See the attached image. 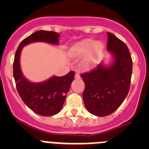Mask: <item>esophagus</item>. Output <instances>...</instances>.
<instances>
[{
  "label": "esophagus",
  "mask_w": 149,
  "mask_h": 149,
  "mask_svg": "<svg viewBox=\"0 0 149 149\" xmlns=\"http://www.w3.org/2000/svg\"><path fill=\"white\" fill-rule=\"evenodd\" d=\"M74 77H75L76 79H80V78H81V75H80V74H79V73H76L75 75H74Z\"/></svg>",
  "instance_id": "1"
}]
</instances>
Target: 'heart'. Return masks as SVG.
Masks as SVG:
<instances>
[{
  "label": "heart",
  "mask_w": 149,
  "mask_h": 149,
  "mask_svg": "<svg viewBox=\"0 0 149 149\" xmlns=\"http://www.w3.org/2000/svg\"><path fill=\"white\" fill-rule=\"evenodd\" d=\"M103 50V45L93 39H87L75 44L72 48V54L74 56H83L86 55L82 60L81 65L84 68H93L97 63L100 54Z\"/></svg>",
  "instance_id": "b5f03b06"
}]
</instances>
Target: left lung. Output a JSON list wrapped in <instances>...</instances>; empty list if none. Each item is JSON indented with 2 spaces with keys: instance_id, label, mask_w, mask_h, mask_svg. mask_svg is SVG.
Masks as SVG:
<instances>
[{
  "instance_id": "1",
  "label": "left lung",
  "mask_w": 149,
  "mask_h": 149,
  "mask_svg": "<svg viewBox=\"0 0 149 149\" xmlns=\"http://www.w3.org/2000/svg\"><path fill=\"white\" fill-rule=\"evenodd\" d=\"M107 36V50L113 63L107 67L101 63L81 75L85 83L84 104L97 116H106L119 108L128 94L132 74V59L125 43L110 32Z\"/></svg>"
}]
</instances>
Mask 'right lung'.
<instances>
[{"label":"right lung","instance_id":"right-lung-1","mask_svg":"<svg viewBox=\"0 0 149 149\" xmlns=\"http://www.w3.org/2000/svg\"><path fill=\"white\" fill-rule=\"evenodd\" d=\"M59 37L60 34L53 31L39 30L33 33L20 43L13 62V77L18 94L30 110L44 116L56 115L61 110L74 80V72H69L63 77L54 76L42 83L30 82L21 70V51L24 46L35 42L57 45Z\"/></svg>","mask_w":149,"mask_h":149}]
</instances>
